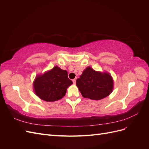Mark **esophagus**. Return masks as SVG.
<instances>
[{"mask_svg":"<svg viewBox=\"0 0 149 149\" xmlns=\"http://www.w3.org/2000/svg\"><path fill=\"white\" fill-rule=\"evenodd\" d=\"M76 78H74V79H73V83H74V84H75V83H76Z\"/></svg>","mask_w":149,"mask_h":149,"instance_id":"34e87169","label":"esophagus"}]
</instances>
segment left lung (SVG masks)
<instances>
[{"instance_id": "1", "label": "left lung", "mask_w": 149, "mask_h": 149, "mask_svg": "<svg viewBox=\"0 0 149 149\" xmlns=\"http://www.w3.org/2000/svg\"><path fill=\"white\" fill-rule=\"evenodd\" d=\"M76 84L84 97L100 100L109 95L113 89V80L106 73L94 71L88 67L83 71Z\"/></svg>"}]
</instances>
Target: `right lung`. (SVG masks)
<instances>
[{
    "label": "right lung",
    "instance_id": "right-lung-1",
    "mask_svg": "<svg viewBox=\"0 0 149 149\" xmlns=\"http://www.w3.org/2000/svg\"><path fill=\"white\" fill-rule=\"evenodd\" d=\"M73 84L66 70L55 66L42 75L37 76L33 83L35 94L45 101H55L63 97L68 87Z\"/></svg>",
    "mask_w": 149,
    "mask_h": 149
}]
</instances>
